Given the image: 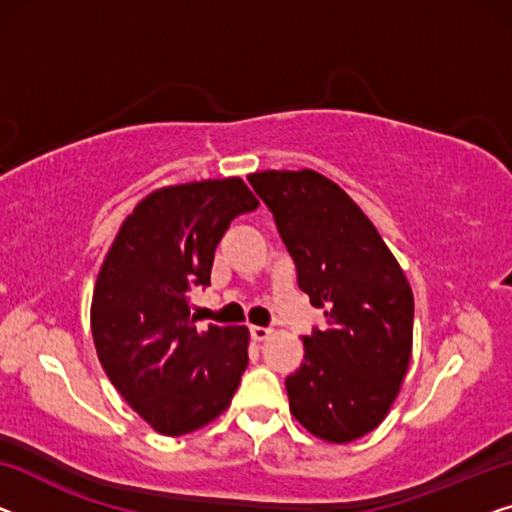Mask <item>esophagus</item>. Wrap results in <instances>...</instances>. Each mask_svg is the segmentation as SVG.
<instances>
[{
	"label": "esophagus",
	"instance_id": "obj_1",
	"mask_svg": "<svg viewBox=\"0 0 512 512\" xmlns=\"http://www.w3.org/2000/svg\"><path fill=\"white\" fill-rule=\"evenodd\" d=\"M273 331L266 329V326H250V335H253L255 342H264Z\"/></svg>",
	"mask_w": 512,
	"mask_h": 512
}]
</instances>
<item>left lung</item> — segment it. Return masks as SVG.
I'll return each instance as SVG.
<instances>
[{
	"mask_svg": "<svg viewBox=\"0 0 512 512\" xmlns=\"http://www.w3.org/2000/svg\"><path fill=\"white\" fill-rule=\"evenodd\" d=\"M248 181L273 213L299 287L326 317L285 379L289 411L315 437L347 444L384 421L407 375L409 280L370 218L324 174L264 170Z\"/></svg>",
	"mask_w": 512,
	"mask_h": 512,
	"instance_id": "left-lung-1",
	"label": "left lung"
}]
</instances>
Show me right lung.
Here are the masks:
<instances>
[{
  "instance_id": "add662e5",
  "label": "right lung",
  "mask_w": 512,
  "mask_h": 512,
  "mask_svg": "<svg viewBox=\"0 0 512 512\" xmlns=\"http://www.w3.org/2000/svg\"><path fill=\"white\" fill-rule=\"evenodd\" d=\"M259 207L239 177L149 193L121 223L98 271L91 335L131 409L167 437L195 432L230 407L248 365L246 326L197 331L190 289L211 282L232 220Z\"/></svg>"
}]
</instances>
